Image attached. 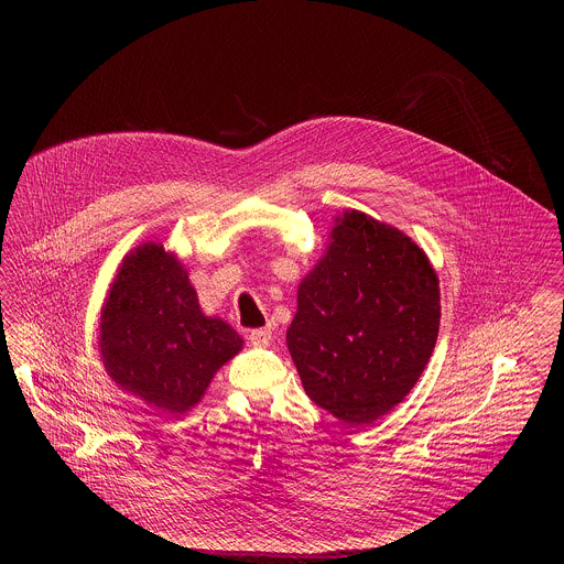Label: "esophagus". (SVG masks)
Instances as JSON below:
<instances>
[{
  "instance_id": "34e87169",
  "label": "esophagus",
  "mask_w": 564,
  "mask_h": 564,
  "mask_svg": "<svg viewBox=\"0 0 564 564\" xmlns=\"http://www.w3.org/2000/svg\"><path fill=\"white\" fill-rule=\"evenodd\" d=\"M247 336H249V343L256 345V347H267V345L271 343V329H269V327L251 329Z\"/></svg>"
}]
</instances>
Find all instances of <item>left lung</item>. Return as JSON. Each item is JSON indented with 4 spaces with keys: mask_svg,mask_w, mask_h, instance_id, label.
<instances>
[{
    "mask_svg": "<svg viewBox=\"0 0 564 564\" xmlns=\"http://www.w3.org/2000/svg\"><path fill=\"white\" fill-rule=\"evenodd\" d=\"M438 323V278L425 251L347 210L300 284L286 345L306 395L347 425H367L412 391Z\"/></svg>",
    "mask_w": 564,
    "mask_h": 564,
    "instance_id": "8db88e82",
    "label": "left lung"
}]
</instances>
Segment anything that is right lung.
<instances>
[{"mask_svg": "<svg viewBox=\"0 0 564 564\" xmlns=\"http://www.w3.org/2000/svg\"><path fill=\"white\" fill-rule=\"evenodd\" d=\"M241 349L228 323L202 313L186 269L161 242L123 258L99 317L101 360L123 391L182 414Z\"/></svg>", "mask_w": 564, "mask_h": 564, "instance_id": "1", "label": "right lung"}]
</instances>
